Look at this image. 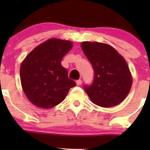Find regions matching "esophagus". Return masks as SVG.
Masks as SVG:
<instances>
[{
  "label": "esophagus",
  "mask_w": 150,
  "mask_h": 150,
  "mask_svg": "<svg viewBox=\"0 0 150 150\" xmlns=\"http://www.w3.org/2000/svg\"><path fill=\"white\" fill-rule=\"evenodd\" d=\"M76 84L78 86H80V85L82 84V81L81 80H78V81H76Z\"/></svg>",
  "instance_id": "esophagus-1"
}]
</instances>
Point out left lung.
I'll return each mask as SVG.
<instances>
[{
	"label": "left lung",
	"mask_w": 150,
	"mask_h": 150,
	"mask_svg": "<svg viewBox=\"0 0 150 150\" xmlns=\"http://www.w3.org/2000/svg\"><path fill=\"white\" fill-rule=\"evenodd\" d=\"M81 48L94 69L92 84L84 86L91 102L102 107L121 103L132 86V76L125 59L106 43L84 41Z\"/></svg>",
	"instance_id": "left-lung-1"
}]
</instances>
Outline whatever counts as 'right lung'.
<instances>
[{"mask_svg": "<svg viewBox=\"0 0 150 150\" xmlns=\"http://www.w3.org/2000/svg\"><path fill=\"white\" fill-rule=\"evenodd\" d=\"M72 47L69 40L50 38L35 47L23 60L21 84L27 98L34 105L45 109L55 107L76 86L61 64Z\"/></svg>", "mask_w": 150, "mask_h": 150, "instance_id": "1", "label": "right lung"}]
</instances>
